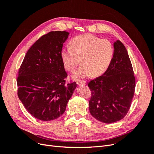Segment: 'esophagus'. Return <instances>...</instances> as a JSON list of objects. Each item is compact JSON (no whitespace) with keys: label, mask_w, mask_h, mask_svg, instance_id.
I'll list each match as a JSON object with an SVG mask.
<instances>
[{"label":"esophagus","mask_w":154,"mask_h":154,"mask_svg":"<svg viewBox=\"0 0 154 154\" xmlns=\"http://www.w3.org/2000/svg\"><path fill=\"white\" fill-rule=\"evenodd\" d=\"M76 83L77 85H85L87 84V82L85 81H83V80H82V81H76Z\"/></svg>","instance_id":"1"}]
</instances>
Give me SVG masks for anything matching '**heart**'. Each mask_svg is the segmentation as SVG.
Instances as JSON below:
<instances>
[{
    "mask_svg": "<svg viewBox=\"0 0 154 154\" xmlns=\"http://www.w3.org/2000/svg\"><path fill=\"white\" fill-rule=\"evenodd\" d=\"M114 53V46L109 40L85 34L73 38L69 48H63L60 55L64 68L69 72H73L81 60L83 66L73 75L78 80L101 75L109 67Z\"/></svg>",
    "mask_w": 154,
    "mask_h": 154,
    "instance_id": "1",
    "label": "heart"
}]
</instances>
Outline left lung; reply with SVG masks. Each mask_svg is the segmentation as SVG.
Returning a JSON list of instances; mask_svg holds the SVG:
<instances>
[{"instance_id": "1", "label": "left lung", "mask_w": 154, "mask_h": 154, "mask_svg": "<svg viewBox=\"0 0 154 154\" xmlns=\"http://www.w3.org/2000/svg\"><path fill=\"white\" fill-rule=\"evenodd\" d=\"M114 53L105 73L91 80L89 110L97 120L112 123L123 119L128 112L134 94L136 80L125 45L114 43Z\"/></svg>"}]
</instances>
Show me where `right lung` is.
<instances>
[{
    "label": "right lung",
    "mask_w": 154,
    "mask_h": 154,
    "mask_svg": "<svg viewBox=\"0 0 154 154\" xmlns=\"http://www.w3.org/2000/svg\"><path fill=\"white\" fill-rule=\"evenodd\" d=\"M67 31H51L37 40L27 52L18 71V96L29 112L44 122L57 119L66 111L76 88L66 84L60 53L68 38Z\"/></svg>",
    "instance_id": "right-lung-1"
}]
</instances>
